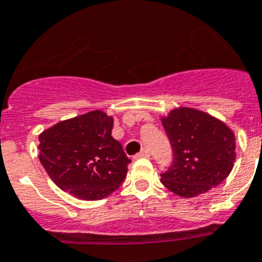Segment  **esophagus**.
Instances as JSON below:
<instances>
[{
	"label": "esophagus",
	"instance_id": "34e87169",
	"mask_svg": "<svg viewBox=\"0 0 262 262\" xmlns=\"http://www.w3.org/2000/svg\"><path fill=\"white\" fill-rule=\"evenodd\" d=\"M149 156H151L149 151H148V149H143V151L139 152V154L135 156V159H140V158H149Z\"/></svg>",
	"mask_w": 262,
	"mask_h": 262
}]
</instances>
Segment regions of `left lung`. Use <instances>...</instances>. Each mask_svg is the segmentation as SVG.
<instances>
[{
    "mask_svg": "<svg viewBox=\"0 0 262 262\" xmlns=\"http://www.w3.org/2000/svg\"><path fill=\"white\" fill-rule=\"evenodd\" d=\"M174 163L162 183L174 194L191 199L217 186L231 172L236 158L234 130L222 119L193 107H175L160 115Z\"/></svg>",
    "mask_w": 262,
    "mask_h": 262,
    "instance_id": "obj_1",
    "label": "left lung"
}]
</instances>
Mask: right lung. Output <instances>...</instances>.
Returning <instances> with one entry per match:
<instances>
[{
    "mask_svg": "<svg viewBox=\"0 0 262 262\" xmlns=\"http://www.w3.org/2000/svg\"><path fill=\"white\" fill-rule=\"evenodd\" d=\"M113 115L94 110L59 121L39 135V160L59 189L95 201L122 185L130 160L113 139Z\"/></svg>",
    "mask_w": 262,
    "mask_h": 262,
    "instance_id": "right-lung-1",
    "label": "right lung"
}]
</instances>
